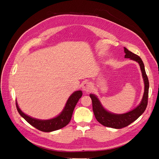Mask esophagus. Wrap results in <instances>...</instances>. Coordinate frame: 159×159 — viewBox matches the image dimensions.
Returning <instances> with one entry per match:
<instances>
[{
    "instance_id": "1",
    "label": "esophagus",
    "mask_w": 159,
    "mask_h": 159,
    "mask_svg": "<svg viewBox=\"0 0 159 159\" xmlns=\"http://www.w3.org/2000/svg\"><path fill=\"white\" fill-rule=\"evenodd\" d=\"M82 89L84 91H89L91 89V88H92V86H91V84L89 82H86L82 84Z\"/></svg>"
}]
</instances>
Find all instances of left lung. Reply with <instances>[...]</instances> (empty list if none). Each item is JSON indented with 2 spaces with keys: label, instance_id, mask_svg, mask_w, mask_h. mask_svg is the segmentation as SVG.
I'll use <instances>...</instances> for the list:
<instances>
[{
  "label": "left lung",
  "instance_id": "obj_1",
  "mask_svg": "<svg viewBox=\"0 0 159 159\" xmlns=\"http://www.w3.org/2000/svg\"><path fill=\"white\" fill-rule=\"evenodd\" d=\"M124 52L126 53L125 58H129L131 60L137 61L139 64L142 73H143V77L145 84L144 93L143 100H142L139 106L135 108L134 110L126 113L115 115L104 110L101 103H100L98 98L94 95H89L91 101H92L93 111L97 121L104 126L115 129H121L122 128L126 127L128 125L136 120L144 112L145 110L146 109L148 101L149 80L145 71L144 63L139 56L129 51L126 48H124Z\"/></svg>",
  "mask_w": 159,
  "mask_h": 159
}]
</instances>
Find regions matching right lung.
Wrapping results in <instances>:
<instances>
[{
  "mask_svg": "<svg viewBox=\"0 0 159 159\" xmlns=\"http://www.w3.org/2000/svg\"><path fill=\"white\" fill-rule=\"evenodd\" d=\"M82 95V93L81 91H77L74 92L67 101L62 112L57 117L50 120H41L33 119L22 112L16 102V107L19 114L32 126L42 131L50 132L61 129L69 124L71 119L74 108Z\"/></svg>",
  "mask_w": 159,
  "mask_h": 159,
  "instance_id": "right-lung-1",
  "label": "right lung"
}]
</instances>
